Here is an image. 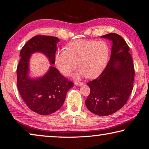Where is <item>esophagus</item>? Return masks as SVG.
Returning a JSON list of instances; mask_svg holds the SVG:
<instances>
[{
	"label": "esophagus",
	"instance_id": "esophagus-1",
	"mask_svg": "<svg viewBox=\"0 0 149 149\" xmlns=\"http://www.w3.org/2000/svg\"><path fill=\"white\" fill-rule=\"evenodd\" d=\"M74 84L76 85H78V86H81V85H83V83L81 82V81H75Z\"/></svg>",
	"mask_w": 149,
	"mask_h": 149
}]
</instances>
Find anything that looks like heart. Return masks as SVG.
<instances>
[{"label": "heart", "mask_w": 149, "mask_h": 149, "mask_svg": "<svg viewBox=\"0 0 149 149\" xmlns=\"http://www.w3.org/2000/svg\"><path fill=\"white\" fill-rule=\"evenodd\" d=\"M65 50H59L55 64L62 74L69 76L78 68L76 77L93 78L102 72L109 58L110 50L104 41L79 39L68 44Z\"/></svg>", "instance_id": "b5f03b06"}]
</instances>
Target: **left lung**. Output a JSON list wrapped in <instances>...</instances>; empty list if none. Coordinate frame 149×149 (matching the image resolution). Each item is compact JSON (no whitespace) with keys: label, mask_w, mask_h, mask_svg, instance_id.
Returning a JSON list of instances; mask_svg holds the SVG:
<instances>
[{"label":"left lung","mask_w":149,"mask_h":149,"mask_svg":"<svg viewBox=\"0 0 149 149\" xmlns=\"http://www.w3.org/2000/svg\"><path fill=\"white\" fill-rule=\"evenodd\" d=\"M112 41L110 59L101 74L87 85L90 93L85 105L90 112L100 116L114 114L124 106L133 88L134 65L130 48L120 35H102Z\"/></svg>","instance_id":"left-lung-1"}]
</instances>
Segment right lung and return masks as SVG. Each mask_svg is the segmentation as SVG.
<instances>
[{"mask_svg":"<svg viewBox=\"0 0 149 149\" xmlns=\"http://www.w3.org/2000/svg\"><path fill=\"white\" fill-rule=\"evenodd\" d=\"M56 37L35 35L29 39L20 51L21 58L17 66V86L22 99L33 112L41 115L51 114L59 110L66 97V93L74 83L60 74L54 66L43 77L31 79L27 77L30 56L35 52H41L55 63Z\"/></svg>","mask_w":149,"mask_h":149,"instance_id":"right-lung-1","label":"right lung"}]
</instances>
